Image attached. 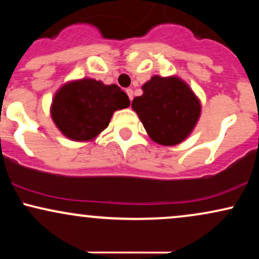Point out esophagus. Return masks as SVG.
Returning a JSON list of instances; mask_svg holds the SVG:
<instances>
[{"instance_id":"34e87169","label":"esophagus","mask_w":259,"mask_h":259,"mask_svg":"<svg viewBox=\"0 0 259 259\" xmlns=\"http://www.w3.org/2000/svg\"><path fill=\"white\" fill-rule=\"evenodd\" d=\"M126 94H127V96H129L130 101H133V99H134V91L132 90V89H126Z\"/></svg>"}]
</instances>
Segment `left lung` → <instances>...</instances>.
Wrapping results in <instances>:
<instances>
[{
    "mask_svg": "<svg viewBox=\"0 0 259 259\" xmlns=\"http://www.w3.org/2000/svg\"><path fill=\"white\" fill-rule=\"evenodd\" d=\"M132 103L148 136L164 146L180 144L191 134L201 114L200 100L178 76L154 75Z\"/></svg>",
    "mask_w": 259,
    "mask_h": 259,
    "instance_id": "1",
    "label": "left lung"
}]
</instances>
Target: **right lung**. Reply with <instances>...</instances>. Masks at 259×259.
<instances>
[{"label": "right lung", "mask_w": 259, "mask_h": 259, "mask_svg": "<svg viewBox=\"0 0 259 259\" xmlns=\"http://www.w3.org/2000/svg\"><path fill=\"white\" fill-rule=\"evenodd\" d=\"M129 106V97L119 86L85 78L67 82L56 92L51 115L68 139L90 141L108 126L113 113Z\"/></svg>", "instance_id": "1"}]
</instances>
